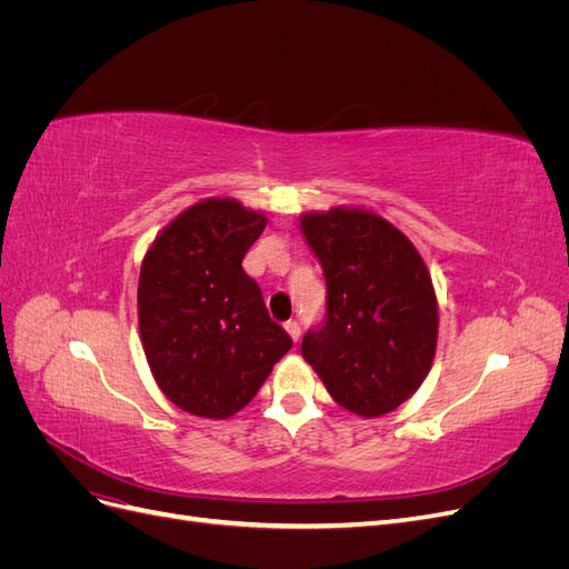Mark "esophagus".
<instances>
[{"mask_svg":"<svg viewBox=\"0 0 569 569\" xmlns=\"http://www.w3.org/2000/svg\"><path fill=\"white\" fill-rule=\"evenodd\" d=\"M284 330L289 332L291 339L299 341V337H301V325H299L297 320H287V322H284Z\"/></svg>","mask_w":569,"mask_h":569,"instance_id":"obj_1","label":"esophagus"}]
</instances>
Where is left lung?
I'll return each instance as SVG.
<instances>
[{
  "mask_svg": "<svg viewBox=\"0 0 569 569\" xmlns=\"http://www.w3.org/2000/svg\"><path fill=\"white\" fill-rule=\"evenodd\" d=\"M325 272V318L301 341L332 399L360 418L399 408L437 351V295L410 239L382 216L332 209L301 216Z\"/></svg>",
  "mask_w": 569,
  "mask_h": 569,
  "instance_id": "1",
  "label": "left lung"
}]
</instances>
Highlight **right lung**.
I'll return each mask as SVG.
<instances>
[{
  "label": "right lung",
  "instance_id": "right-lung-1",
  "mask_svg": "<svg viewBox=\"0 0 569 569\" xmlns=\"http://www.w3.org/2000/svg\"><path fill=\"white\" fill-rule=\"evenodd\" d=\"M263 228L266 216L234 199H203L168 222L142 261L137 313L147 363L192 416H234L291 349L242 268Z\"/></svg>",
  "mask_w": 569,
  "mask_h": 569
}]
</instances>
